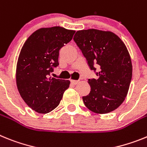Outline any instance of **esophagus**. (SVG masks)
<instances>
[{"instance_id": "esophagus-1", "label": "esophagus", "mask_w": 147, "mask_h": 147, "mask_svg": "<svg viewBox=\"0 0 147 147\" xmlns=\"http://www.w3.org/2000/svg\"><path fill=\"white\" fill-rule=\"evenodd\" d=\"M78 82L79 81H77V80H71V83H72V84H74V85H76Z\"/></svg>"}]
</instances>
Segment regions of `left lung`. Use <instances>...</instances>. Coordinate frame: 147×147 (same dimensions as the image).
<instances>
[{
	"label": "left lung",
	"instance_id": "1",
	"mask_svg": "<svg viewBox=\"0 0 147 147\" xmlns=\"http://www.w3.org/2000/svg\"><path fill=\"white\" fill-rule=\"evenodd\" d=\"M73 40L98 77L88 80L91 90L83 97L84 104L98 114L115 110L125 100L132 80V62L127 47L113 32L94 29L78 31Z\"/></svg>",
	"mask_w": 147,
	"mask_h": 147
}]
</instances>
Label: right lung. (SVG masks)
<instances>
[{
    "label": "right lung",
    "instance_id": "add662e5",
    "mask_svg": "<svg viewBox=\"0 0 147 147\" xmlns=\"http://www.w3.org/2000/svg\"><path fill=\"white\" fill-rule=\"evenodd\" d=\"M75 32L61 26L41 28L28 38L21 49L16 69L18 89L25 103L38 113L55 109L69 86V81L50 78V74L59 65L60 49Z\"/></svg>",
    "mask_w": 147,
    "mask_h": 147
}]
</instances>
